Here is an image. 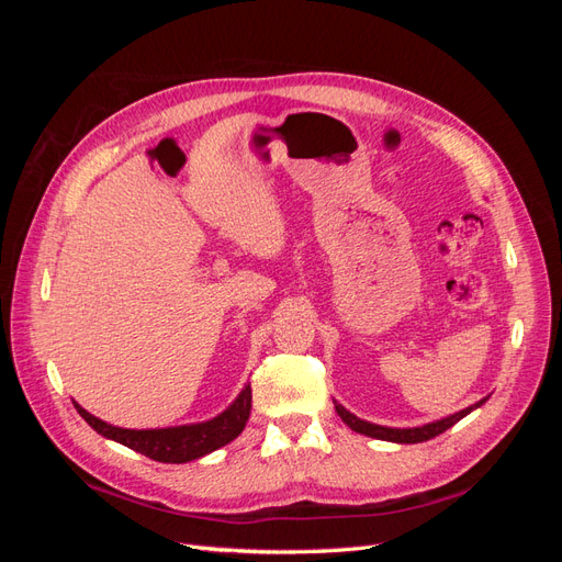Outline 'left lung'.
Here are the masks:
<instances>
[{
	"label": "left lung",
	"mask_w": 562,
	"mask_h": 562,
	"mask_svg": "<svg viewBox=\"0 0 562 562\" xmlns=\"http://www.w3.org/2000/svg\"><path fill=\"white\" fill-rule=\"evenodd\" d=\"M487 398H483V401H479L475 405L467 407V411H462V413H454V415H450L446 419L424 424V427H415V429H389V427H380V424H370L366 419H359L356 415H351L347 407H342L337 401H335V411H337L339 417H342V422L347 424V427L353 429L356 434H366L370 438H380V440H391V443H424V440H429V438H434L438 434L448 431L452 424H457L459 419L467 417L471 411H475V407H481Z\"/></svg>",
	"instance_id": "left-lung-1"
}]
</instances>
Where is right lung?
I'll return each mask as SVG.
<instances>
[{"mask_svg":"<svg viewBox=\"0 0 562 562\" xmlns=\"http://www.w3.org/2000/svg\"><path fill=\"white\" fill-rule=\"evenodd\" d=\"M250 401H252V394L248 384L239 394V398H236L223 415H217L211 422L187 424V427H171V429H145V431L112 427V424L83 411L81 405L75 403V407L77 413L89 422V427H93L100 436L112 438L116 443L155 459V462L184 464L227 446L229 440L239 436L250 417Z\"/></svg>","mask_w":562,"mask_h":562,"instance_id":"obj_1","label":"right lung"}]
</instances>
